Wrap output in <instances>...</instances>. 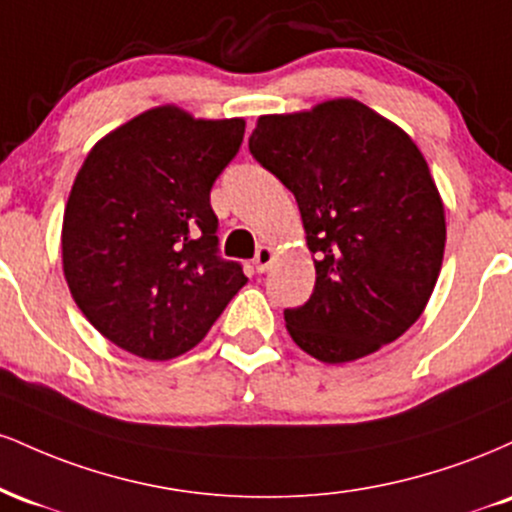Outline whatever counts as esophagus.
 I'll return each mask as SVG.
<instances>
[{
  "label": "esophagus",
  "mask_w": 512,
  "mask_h": 512,
  "mask_svg": "<svg viewBox=\"0 0 512 512\" xmlns=\"http://www.w3.org/2000/svg\"><path fill=\"white\" fill-rule=\"evenodd\" d=\"M274 262V250L272 248H267V245H262L260 250H257V255H255V260H252V264H255V269L260 274H264L269 269V264Z\"/></svg>",
  "instance_id": "1"
}]
</instances>
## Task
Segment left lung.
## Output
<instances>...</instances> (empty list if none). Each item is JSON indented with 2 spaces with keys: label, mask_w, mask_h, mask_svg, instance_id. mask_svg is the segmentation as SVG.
Returning a JSON list of instances; mask_svg holds the SVG:
<instances>
[{
  "label": "left lung",
  "mask_w": 512,
  "mask_h": 512,
  "mask_svg": "<svg viewBox=\"0 0 512 512\" xmlns=\"http://www.w3.org/2000/svg\"><path fill=\"white\" fill-rule=\"evenodd\" d=\"M250 154L296 197L315 289L284 310L305 354L346 363L424 313L445 250V209L419 146L354 98L262 115Z\"/></svg>",
  "instance_id": "8db88e82"
}]
</instances>
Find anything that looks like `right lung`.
<instances>
[{"instance_id": "add662e5", "label": "right lung", "mask_w": 512, "mask_h": 512, "mask_svg": "<svg viewBox=\"0 0 512 512\" xmlns=\"http://www.w3.org/2000/svg\"><path fill=\"white\" fill-rule=\"evenodd\" d=\"M245 120L146 110L88 151L62 223V267L86 320L115 346L168 361L207 337L248 284L219 257L209 192Z\"/></svg>"}]
</instances>
